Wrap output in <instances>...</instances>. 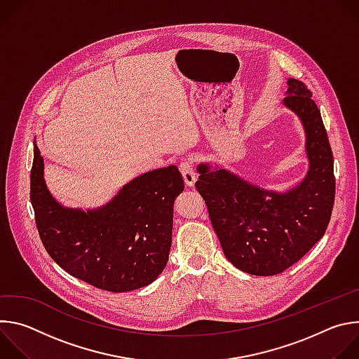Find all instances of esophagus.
I'll return each instance as SVG.
<instances>
[{
	"mask_svg": "<svg viewBox=\"0 0 359 359\" xmlns=\"http://www.w3.org/2000/svg\"><path fill=\"white\" fill-rule=\"evenodd\" d=\"M179 169H180V172H182V175H183L184 183H186L189 187L194 186L196 179H197V175H196V172H194L193 162H191L190 159H186V161H183V162L180 163Z\"/></svg>",
	"mask_w": 359,
	"mask_h": 359,
	"instance_id": "34e87169",
	"label": "esophagus"
}]
</instances>
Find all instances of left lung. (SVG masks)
<instances>
[{"instance_id": "left-lung-1", "label": "left lung", "mask_w": 359, "mask_h": 359, "mask_svg": "<svg viewBox=\"0 0 359 359\" xmlns=\"http://www.w3.org/2000/svg\"><path fill=\"white\" fill-rule=\"evenodd\" d=\"M311 90L288 78L283 105L305 132L309 170L285 191L267 190L217 165L200 163L196 189L206 201L227 260L252 276H276L324 236L335 198L334 159Z\"/></svg>"}]
</instances>
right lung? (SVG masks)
<instances>
[{"instance_id":"right-lung-1","label":"right lung","mask_w":359,"mask_h":359,"mask_svg":"<svg viewBox=\"0 0 359 359\" xmlns=\"http://www.w3.org/2000/svg\"><path fill=\"white\" fill-rule=\"evenodd\" d=\"M184 182L173 165L146 172L99 209L65 208L43 179V158L34 142L31 203L43 247L71 276L112 292L142 288L166 267L173 204Z\"/></svg>"}]
</instances>
